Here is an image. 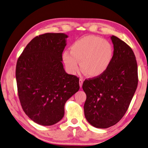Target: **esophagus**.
<instances>
[{"mask_svg":"<svg viewBox=\"0 0 148 148\" xmlns=\"http://www.w3.org/2000/svg\"><path fill=\"white\" fill-rule=\"evenodd\" d=\"M83 83V79H79V87H82Z\"/></svg>","mask_w":148,"mask_h":148,"instance_id":"esophagus-1","label":"esophagus"}]
</instances>
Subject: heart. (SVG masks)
<instances>
[{
    "label": "heart",
    "mask_w": 148,
    "mask_h": 148,
    "mask_svg": "<svg viewBox=\"0 0 148 148\" xmlns=\"http://www.w3.org/2000/svg\"><path fill=\"white\" fill-rule=\"evenodd\" d=\"M114 49L106 39L95 36H87L77 40L71 48V52L65 51L63 60L69 71H78L80 62L82 71L88 77L101 76L111 65Z\"/></svg>",
    "instance_id": "1"
}]
</instances>
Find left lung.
<instances>
[{"instance_id": "obj_1", "label": "left lung", "mask_w": 148, "mask_h": 148, "mask_svg": "<svg viewBox=\"0 0 148 148\" xmlns=\"http://www.w3.org/2000/svg\"><path fill=\"white\" fill-rule=\"evenodd\" d=\"M113 59L101 76L83 83L87 99L84 113L88 122L96 128L116 124L127 111L138 85L135 56L130 46L114 36Z\"/></svg>"}]
</instances>
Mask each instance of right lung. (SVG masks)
Masks as SVG:
<instances>
[{
	"instance_id": "1",
	"label": "right lung",
	"mask_w": 148,
	"mask_h": 148,
	"mask_svg": "<svg viewBox=\"0 0 148 148\" xmlns=\"http://www.w3.org/2000/svg\"><path fill=\"white\" fill-rule=\"evenodd\" d=\"M67 35L47 33L34 38L16 65L18 95L26 114L41 125L63 119L66 101L79 89V78L63 68Z\"/></svg>"
}]
</instances>
